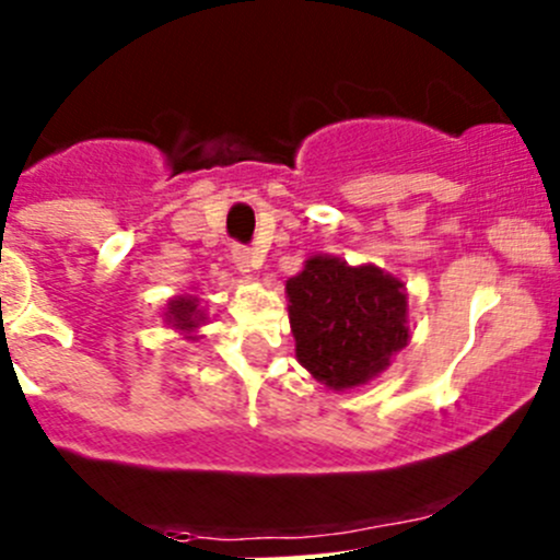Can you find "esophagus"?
I'll return each mask as SVG.
<instances>
[{
  "instance_id": "1",
  "label": "esophagus",
  "mask_w": 560,
  "mask_h": 560,
  "mask_svg": "<svg viewBox=\"0 0 560 560\" xmlns=\"http://www.w3.org/2000/svg\"><path fill=\"white\" fill-rule=\"evenodd\" d=\"M233 262L241 273L252 276L254 270L259 268V262H262V259H259V254L252 252L248 246H233Z\"/></svg>"
}]
</instances>
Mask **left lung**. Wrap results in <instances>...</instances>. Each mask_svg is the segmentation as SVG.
Instances as JSON below:
<instances>
[{"label":"left lung","instance_id":"1","mask_svg":"<svg viewBox=\"0 0 560 560\" xmlns=\"http://www.w3.org/2000/svg\"><path fill=\"white\" fill-rule=\"evenodd\" d=\"M287 298L298 360L330 389L371 382L409 341L404 281L376 265L314 254L287 281Z\"/></svg>","mask_w":560,"mask_h":560}]
</instances>
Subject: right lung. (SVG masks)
I'll use <instances>...</instances> for the list:
<instances>
[{
  "label": "right lung",
  "mask_w": 560,
  "mask_h": 560,
  "mask_svg": "<svg viewBox=\"0 0 560 560\" xmlns=\"http://www.w3.org/2000/svg\"><path fill=\"white\" fill-rule=\"evenodd\" d=\"M165 322L180 332H195L197 327L206 322V314H202L200 301H197L195 295H178L167 303ZM186 338H191V336H186Z\"/></svg>",
  "instance_id": "add662e5"
}]
</instances>
